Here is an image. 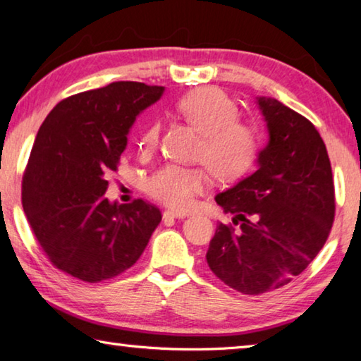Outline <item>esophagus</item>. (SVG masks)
Returning a JSON list of instances; mask_svg holds the SVG:
<instances>
[{
    "label": "esophagus",
    "mask_w": 361,
    "mask_h": 361,
    "mask_svg": "<svg viewBox=\"0 0 361 361\" xmlns=\"http://www.w3.org/2000/svg\"><path fill=\"white\" fill-rule=\"evenodd\" d=\"M185 216H188V213L176 212V210H166V212H164V218H185Z\"/></svg>",
    "instance_id": "esophagus-1"
}]
</instances>
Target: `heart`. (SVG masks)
<instances>
[{
  "label": "heart",
  "instance_id": "1",
  "mask_svg": "<svg viewBox=\"0 0 361 361\" xmlns=\"http://www.w3.org/2000/svg\"><path fill=\"white\" fill-rule=\"evenodd\" d=\"M175 111L200 133L197 157L219 181H234L245 175L258 157L259 135L253 126L235 119L237 108L221 90L202 87L176 102ZM161 126L149 122L140 137V149L151 152L157 146ZM204 167L167 166L146 181V191L176 210H188L197 195L210 188Z\"/></svg>",
  "mask_w": 361,
  "mask_h": 361
}]
</instances>
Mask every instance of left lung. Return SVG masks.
I'll list each match as a JSON object with an SVG mask.
<instances>
[{"label": "left lung", "mask_w": 361, "mask_h": 361, "mask_svg": "<svg viewBox=\"0 0 361 361\" xmlns=\"http://www.w3.org/2000/svg\"><path fill=\"white\" fill-rule=\"evenodd\" d=\"M269 142L258 169L216 195L231 224L219 223L207 262L215 276L243 295L282 288L320 250L334 221L331 164L319 130L291 108L258 97Z\"/></svg>", "instance_id": "1"}]
</instances>
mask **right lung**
I'll use <instances>...</instances> for the list:
<instances>
[{"instance_id":"right-lung-1","label":"right lung","mask_w":361,"mask_h":361,"mask_svg":"<svg viewBox=\"0 0 361 361\" xmlns=\"http://www.w3.org/2000/svg\"><path fill=\"white\" fill-rule=\"evenodd\" d=\"M162 85L118 81L57 103L39 127L22 180V205L49 261L82 282L135 264L162 215L142 199L105 197L137 116Z\"/></svg>"}]
</instances>
